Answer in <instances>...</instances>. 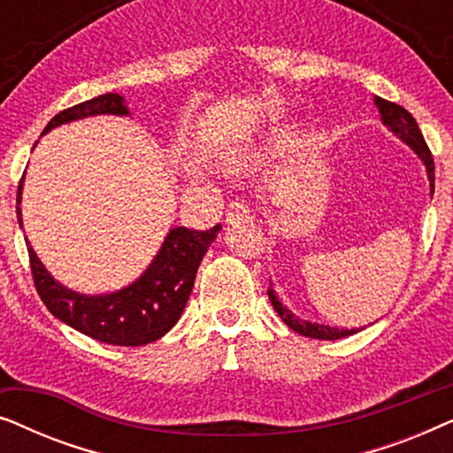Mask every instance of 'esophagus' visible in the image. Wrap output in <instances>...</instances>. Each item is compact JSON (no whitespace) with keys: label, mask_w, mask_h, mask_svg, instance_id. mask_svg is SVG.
<instances>
[{"label":"esophagus","mask_w":453,"mask_h":453,"mask_svg":"<svg viewBox=\"0 0 453 453\" xmlns=\"http://www.w3.org/2000/svg\"><path fill=\"white\" fill-rule=\"evenodd\" d=\"M250 208H247V203L243 202H231V206H228V212H226V220L231 222H239V220H245L250 219Z\"/></svg>","instance_id":"1"}]
</instances>
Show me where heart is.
<instances>
[{
	"mask_svg": "<svg viewBox=\"0 0 453 453\" xmlns=\"http://www.w3.org/2000/svg\"><path fill=\"white\" fill-rule=\"evenodd\" d=\"M237 165H243V160H237Z\"/></svg>",
	"mask_w": 453,
	"mask_h": 453,
	"instance_id": "b5f03b06",
	"label": "heart"
}]
</instances>
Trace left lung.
I'll list each match as a JSON object with an SVG mask.
<instances>
[{
  "instance_id": "left-lung-1",
  "label": "left lung",
  "mask_w": 453,
  "mask_h": 453,
  "mask_svg": "<svg viewBox=\"0 0 453 453\" xmlns=\"http://www.w3.org/2000/svg\"><path fill=\"white\" fill-rule=\"evenodd\" d=\"M373 103H375L377 111H380L383 126H386L389 132L395 135V138H400L402 142H404L406 146H411L412 152L420 158V163L425 165L426 179H429V189L433 196V191H435V165H433V157H431L429 148H426V144H425V138L417 126V119H414V117L408 113L404 107H400V104H395V103H389V101H386V98L375 96ZM268 296H270L272 307L276 309V313L280 315V319L284 321V324H287L290 330L301 334V336L315 338V340H338L344 336H352V334L363 330V327H350V330H346V327H330V326L318 324V321L301 319V318H296V315L290 311L288 307L282 305V301L278 299L276 290L272 287H268Z\"/></svg>"
}]
</instances>
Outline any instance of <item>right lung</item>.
<instances>
[{"label": "right lung", "mask_w": 453, "mask_h": 453, "mask_svg": "<svg viewBox=\"0 0 453 453\" xmlns=\"http://www.w3.org/2000/svg\"><path fill=\"white\" fill-rule=\"evenodd\" d=\"M117 115L129 117L126 98L117 92H107L90 101L80 103L76 107L61 111L47 123L42 135L51 129L86 117ZM22 188L24 177L18 185V225L22 228ZM220 225L210 231H191L185 226H175L166 233L160 250L148 268L129 282L127 287L113 293L84 295L67 288L65 284L55 280L36 251L27 239L33 270L35 287L39 290L41 301L45 303L59 321L73 330L113 346H142L163 338L181 318L185 305L194 288L197 268L206 256L208 247L214 243Z\"/></svg>", "instance_id": "add662e5"}]
</instances>
